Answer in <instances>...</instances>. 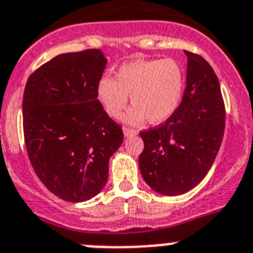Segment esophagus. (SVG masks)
<instances>
[{"mask_svg": "<svg viewBox=\"0 0 253 253\" xmlns=\"http://www.w3.org/2000/svg\"><path fill=\"white\" fill-rule=\"evenodd\" d=\"M138 132L136 129H132V128H127V127H124V134L125 137H129V136H136Z\"/></svg>", "mask_w": 253, "mask_h": 253, "instance_id": "obj_1", "label": "esophagus"}]
</instances>
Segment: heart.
<instances>
[{
	"mask_svg": "<svg viewBox=\"0 0 253 253\" xmlns=\"http://www.w3.org/2000/svg\"><path fill=\"white\" fill-rule=\"evenodd\" d=\"M185 89V73L177 61L134 60L117 68L115 79L102 77L96 86L98 102L108 116L117 119L131 100L133 107L125 116L127 124L148 120L159 125L173 115Z\"/></svg>",
	"mask_w": 253,
	"mask_h": 253,
	"instance_id": "1",
	"label": "heart"
}]
</instances>
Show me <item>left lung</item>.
Here are the masks:
<instances>
[{
	"label": "left lung",
	"instance_id": "8db88e82",
	"mask_svg": "<svg viewBox=\"0 0 253 253\" xmlns=\"http://www.w3.org/2000/svg\"><path fill=\"white\" fill-rule=\"evenodd\" d=\"M187 75L183 98L165 124L141 132L138 157L148 186L165 196L188 192L211 169L225 132V105L218 79L201 56L185 51Z\"/></svg>",
	"mask_w": 253,
	"mask_h": 253
}]
</instances>
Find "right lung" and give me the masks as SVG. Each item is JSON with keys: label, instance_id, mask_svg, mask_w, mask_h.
Masks as SVG:
<instances>
[{"label": "right lung", "instance_id": "right-lung-1", "mask_svg": "<svg viewBox=\"0 0 253 253\" xmlns=\"http://www.w3.org/2000/svg\"><path fill=\"white\" fill-rule=\"evenodd\" d=\"M107 58L101 49L62 53L37 68L23 92V133L35 172L53 195L84 202L101 192L124 141L96 96Z\"/></svg>", "mask_w": 253, "mask_h": 253}]
</instances>
